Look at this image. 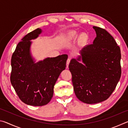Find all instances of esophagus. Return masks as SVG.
<instances>
[{"label": "esophagus", "instance_id": "obj_1", "mask_svg": "<svg viewBox=\"0 0 128 128\" xmlns=\"http://www.w3.org/2000/svg\"><path fill=\"white\" fill-rule=\"evenodd\" d=\"M70 62V59H69V58H68V60H67V61H66V68H68V66H69V62Z\"/></svg>", "mask_w": 128, "mask_h": 128}]
</instances>
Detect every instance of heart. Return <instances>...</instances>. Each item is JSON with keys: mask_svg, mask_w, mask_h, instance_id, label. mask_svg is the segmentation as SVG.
Instances as JSON below:
<instances>
[{"mask_svg": "<svg viewBox=\"0 0 128 128\" xmlns=\"http://www.w3.org/2000/svg\"><path fill=\"white\" fill-rule=\"evenodd\" d=\"M76 36H77L76 33V32H71V33L69 34V36H68V38L69 40H72L74 38L76 37ZM81 36V37H84V36L83 34H82V35H81V36Z\"/></svg>", "mask_w": 128, "mask_h": 128, "instance_id": "heart-1", "label": "heart"}]
</instances>
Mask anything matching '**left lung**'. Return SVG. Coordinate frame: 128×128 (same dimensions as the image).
Returning a JSON list of instances; mask_svg holds the SVG:
<instances>
[{"label":"left lung","instance_id":"8db88e82","mask_svg":"<svg viewBox=\"0 0 128 128\" xmlns=\"http://www.w3.org/2000/svg\"><path fill=\"white\" fill-rule=\"evenodd\" d=\"M96 34L93 43L80 51L69 65L77 98L87 104L106 100L115 89L121 74V51L111 34L93 26ZM82 60L85 65L78 62Z\"/></svg>","mask_w":128,"mask_h":128}]
</instances>
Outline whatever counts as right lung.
<instances>
[{
  "instance_id": "obj_1",
  "label": "right lung",
  "mask_w": 128,
  "mask_h": 128,
  "mask_svg": "<svg viewBox=\"0 0 128 128\" xmlns=\"http://www.w3.org/2000/svg\"><path fill=\"white\" fill-rule=\"evenodd\" d=\"M41 32L42 30L38 28L24 36L11 58L12 85L22 102L33 106H42L50 102L54 85L66 69L68 59V55L64 54L35 62L30 54V40L37 38Z\"/></svg>"
}]
</instances>
